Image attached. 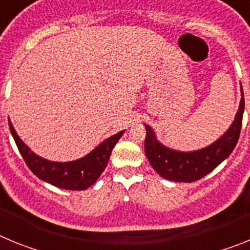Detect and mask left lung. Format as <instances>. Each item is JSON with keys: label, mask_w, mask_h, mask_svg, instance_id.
Returning a JSON list of instances; mask_svg holds the SVG:
<instances>
[{"label": "left lung", "mask_w": 250, "mask_h": 250, "mask_svg": "<svg viewBox=\"0 0 250 250\" xmlns=\"http://www.w3.org/2000/svg\"><path fill=\"white\" fill-rule=\"evenodd\" d=\"M243 92V90H242ZM244 112V95L233 124L220 139L204 149L191 152L171 150L161 145L149 125H145V154L156 173L167 180L191 183L204 178L228 158L238 143Z\"/></svg>", "instance_id": "obj_1"}]
</instances>
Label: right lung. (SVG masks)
Segmentation results:
<instances>
[{"mask_svg":"<svg viewBox=\"0 0 250 250\" xmlns=\"http://www.w3.org/2000/svg\"><path fill=\"white\" fill-rule=\"evenodd\" d=\"M8 125L28 169L43 182L66 190H85L95 184L105 170L112 149L124 134V131H120L110 136L90 154L79 160L56 163L40 158L34 151H31L30 147H27V145L19 138L11 121H8Z\"/></svg>","mask_w":250,"mask_h":250,"instance_id":"right-lung-1","label":"right lung"}]
</instances>
